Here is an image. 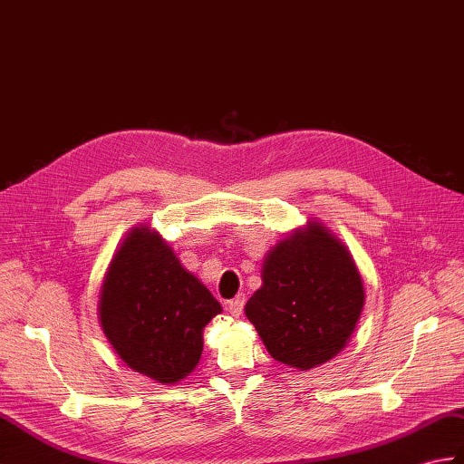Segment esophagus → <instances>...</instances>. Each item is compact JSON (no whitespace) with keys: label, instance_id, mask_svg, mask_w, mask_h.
<instances>
[{"label":"esophagus","instance_id":"34e87169","mask_svg":"<svg viewBox=\"0 0 464 464\" xmlns=\"http://www.w3.org/2000/svg\"><path fill=\"white\" fill-rule=\"evenodd\" d=\"M243 306H245V295H237L235 298H231L229 303H227L229 314H233V316H241V314H243Z\"/></svg>","mask_w":464,"mask_h":464}]
</instances>
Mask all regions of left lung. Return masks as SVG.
Listing matches in <instances>:
<instances>
[{
  "label": "left lung",
  "mask_w": 464,
  "mask_h": 464,
  "mask_svg": "<svg viewBox=\"0 0 464 464\" xmlns=\"http://www.w3.org/2000/svg\"><path fill=\"white\" fill-rule=\"evenodd\" d=\"M261 276L245 314L276 362L310 370L346 346L363 308V285L346 246L326 227L308 223L278 243Z\"/></svg>",
  "instance_id": "1"
}]
</instances>
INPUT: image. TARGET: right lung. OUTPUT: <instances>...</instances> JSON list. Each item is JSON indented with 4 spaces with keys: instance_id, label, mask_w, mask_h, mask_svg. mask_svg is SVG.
Instances as JSON below:
<instances>
[{
    "instance_id": "obj_1",
    "label": "right lung",
    "mask_w": 464,
    "mask_h": 464,
    "mask_svg": "<svg viewBox=\"0 0 464 464\" xmlns=\"http://www.w3.org/2000/svg\"><path fill=\"white\" fill-rule=\"evenodd\" d=\"M221 304L188 273L161 237L134 229L104 276L99 316L106 338L132 370L174 383L196 368L203 328Z\"/></svg>"
}]
</instances>
